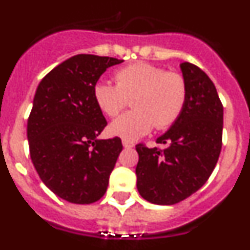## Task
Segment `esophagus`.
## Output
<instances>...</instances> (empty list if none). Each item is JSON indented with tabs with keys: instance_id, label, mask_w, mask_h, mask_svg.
Masks as SVG:
<instances>
[{
	"instance_id": "esophagus-1",
	"label": "esophagus",
	"mask_w": 250,
	"mask_h": 250,
	"mask_svg": "<svg viewBox=\"0 0 250 250\" xmlns=\"http://www.w3.org/2000/svg\"><path fill=\"white\" fill-rule=\"evenodd\" d=\"M123 145H124V147H126V149H130V147H132L135 144H134L132 141L125 140V139H124V140H123Z\"/></svg>"
}]
</instances>
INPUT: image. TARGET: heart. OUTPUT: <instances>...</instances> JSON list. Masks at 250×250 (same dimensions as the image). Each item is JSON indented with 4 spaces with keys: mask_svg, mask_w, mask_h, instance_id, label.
Listing matches in <instances>:
<instances>
[{
    "mask_svg": "<svg viewBox=\"0 0 250 250\" xmlns=\"http://www.w3.org/2000/svg\"><path fill=\"white\" fill-rule=\"evenodd\" d=\"M116 85L99 80L94 99L109 118L118 116L131 99V111L112 121L109 132L125 140L146 135L154 126L165 130L176 123L188 101V83L180 72L146 62H136L115 74Z\"/></svg>",
    "mask_w": 250,
    "mask_h": 250,
    "instance_id": "heart-1",
    "label": "heart"
}]
</instances>
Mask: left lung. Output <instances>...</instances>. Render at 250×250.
<instances>
[{
	"label": "left lung",
	"instance_id": "8db88e82",
	"mask_svg": "<svg viewBox=\"0 0 250 250\" xmlns=\"http://www.w3.org/2000/svg\"><path fill=\"white\" fill-rule=\"evenodd\" d=\"M188 101L180 118L156 139L165 149L136 145V187L147 202L173 205L199 190L213 173L222 150L223 105L202 68L180 63Z\"/></svg>",
	"mask_w": 250,
	"mask_h": 250
}]
</instances>
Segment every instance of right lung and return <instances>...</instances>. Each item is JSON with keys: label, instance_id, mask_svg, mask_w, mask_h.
I'll list each match as a JSON object with an SVG mask.
<instances>
[{"label": "right lung", "instance_id": "add662e5", "mask_svg": "<svg viewBox=\"0 0 250 250\" xmlns=\"http://www.w3.org/2000/svg\"><path fill=\"white\" fill-rule=\"evenodd\" d=\"M123 60L76 55L39 83L27 121L31 160L43 184L74 204H91L106 193L123 150L120 138L100 140L107 121L94 99L106 68Z\"/></svg>", "mask_w": 250, "mask_h": 250}]
</instances>
